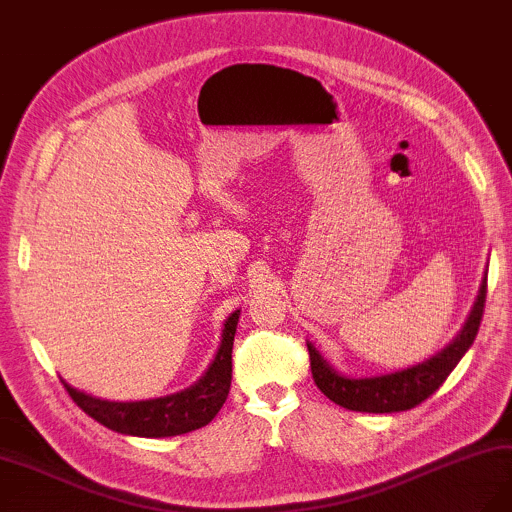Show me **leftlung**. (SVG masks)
Here are the masks:
<instances>
[{"mask_svg": "<svg viewBox=\"0 0 512 512\" xmlns=\"http://www.w3.org/2000/svg\"><path fill=\"white\" fill-rule=\"evenodd\" d=\"M485 293H487V272L481 280L475 306H472L466 323L458 331V335L453 337L443 350L407 369H399L384 375H371V377H352L337 371L327 358L314 348V344L308 342L310 367H312V377L316 386L335 405L350 411L394 413V411H407L415 405H420L434 390H439V386L447 380V375L456 369L460 358L468 352L472 342H475L481 318H483Z\"/></svg>", "mask_w": 512, "mask_h": 512, "instance_id": "1", "label": "left lung"}]
</instances>
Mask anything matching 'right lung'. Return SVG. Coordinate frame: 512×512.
I'll return each mask as SVG.
<instances>
[{"mask_svg":"<svg viewBox=\"0 0 512 512\" xmlns=\"http://www.w3.org/2000/svg\"><path fill=\"white\" fill-rule=\"evenodd\" d=\"M240 318V310L232 312L223 323L221 346L208 365L204 375L196 384L189 388L160 396V399L147 401H105L99 396L86 394L78 388L69 386L65 380V388L71 399L84 409L92 420L130 437H177L198 430L211 422L219 409L223 407L227 392L232 384V348L236 325Z\"/></svg>","mask_w":512,"mask_h":512,"instance_id":"obj_1","label":"right lung"}]
</instances>
